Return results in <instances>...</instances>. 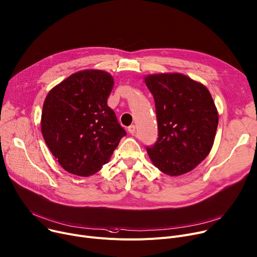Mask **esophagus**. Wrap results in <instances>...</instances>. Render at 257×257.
<instances>
[{"instance_id": "34e87169", "label": "esophagus", "mask_w": 257, "mask_h": 257, "mask_svg": "<svg viewBox=\"0 0 257 257\" xmlns=\"http://www.w3.org/2000/svg\"><path fill=\"white\" fill-rule=\"evenodd\" d=\"M135 129H136L135 125H131V126L128 127V132H129L130 134H134V133H135Z\"/></svg>"}]
</instances>
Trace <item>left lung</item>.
<instances>
[{"mask_svg": "<svg viewBox=\"0 0 257 257\" xmlns=\"http://www.w3.org/2000/svg\"><path fill=\"white\" fill-rule=\"evenodd\" d=\"M155 100L158 140L147 152L162 173L176 177L195 168L212 150L218 111L209 90L181 73L146 76Z\"/></svg>", "mask_w": 257, "mask_h": 257, "instance_id": "1", "label": "left lung"}]
</instances>
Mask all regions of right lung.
<instances>
[{"label": "right lung", "mask_w": 257, "mask_h": 257, "mask_svg": "<svg viewBox=\"0 0 257 257\" xmlns=\"http://www.w3.org/2000/svg\"><path fill=\"white\" fill-rule=\"evenodd\" d=\"M112 87L109 73L91 69L73 73L47 94L41 132L66 172L80 177L96 174L126 135L107 105Z\"/></svg>", "instance_id": "right-lung-1"}]
</instances>
